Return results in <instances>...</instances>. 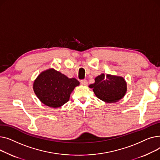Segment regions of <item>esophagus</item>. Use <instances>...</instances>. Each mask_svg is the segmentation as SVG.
I'll use <instances>...</instances> for the list:
<instances>
[{
  "instance_id": "34e87169",
  "label": "esophagus",
  "mask_w": 160,
  "mask_h": 160,
  "mask_svg": "<svg viewBox=\"0 0 160 160\" xmlns=\"http://www.w3.org/2000/svg\"><path fill=\"white\" fill-rule=\"evenodd\" d=\"M81 83H82L83 85H85V86H86V85H88V81L86 80V79H83V80H81Z\"/></svg>"
}]
</instances>
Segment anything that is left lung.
Returning <instances> with one entry per match:
<instances>
[{"mask_svg": "<svg viewBox=\"0 0 160 160\" xmlns=\"http://www.w3.org/2000/svg\"><path fill=\"white\" fill-rule=\"evenodd\" d=\"M95 82L89 86L95 95L106 102H115L121 99L127 91V83L123 78L104 74L95 79Z\"/></svg>", "mask_w": 160, "mask_h": 160, "instance_id": "obj_1", "label": "left lung"}]
</instances>
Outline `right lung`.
Segmentation results:
<instances>
[{"instance_id":"add662e5","label":"right lung","mask_w":160,"mask_h":160,"mask_svg":"<svg viewBox=\"0 0 160 160\" xmlns=\"http://www.w3.org/2000/svg\"><path fill=\"white\" fill-rule=\"evenodd\" d=\"M79 84L76 78H69L61 72L50 69L38 76L33 88L36 96L44 104L59 108L69 101L71 92Z\"/></svg>"}]
</instances>
